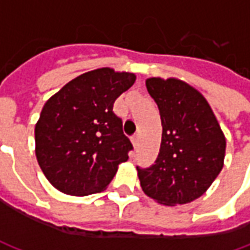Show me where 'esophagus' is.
Segmentation results:
<instances>
[{
    "label": "esophagus",
    "instance_id": "esophagus-1",
    "mask_svg": "<svg viewBox=\"0 0 250 250\" xmlns=\"http://www.w3.org/2000/svg\"><path fill=\"white\" fill-rule=\"evenodd\" d=\"M131 142H132L134 147H138V145H139V135H138V134H135V135L131 138Z\"/></svg>",
    "mask_w": 250,
    "mask_h": 250
}]
</instances>
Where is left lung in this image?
Here are the masks:
<instances>
[{
	"label": "left lung",
	"instance_id": "8db88e82",
	"mask_svg": "<svg viewBox=\"0 0 250 250\" xmlns=\"http://www.w3.org/2000/svg\"><path fill=\"white\" fill-rule=\"evenodd\" d=\"M146 87L162 122L155 163L139 168L146 195L174 206L199 198L224 167L226 139L204 95L175 77H150Z\"/></svg>",
	"mask_w": 250,
	"mask_h": 250
}]
</instances>
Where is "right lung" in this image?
Returning a JSON list of instances; mask_svg holds the SVG:
<instances>
[{
    "label": "right lung",
    "instance_id": "right-lung-1",
    "mask_svg": "<svg viewBox=\"0 0 250 250\" xmlns=\"http://www.w3.org/2000/svg\"><path fill=\"white\" fill-rule=\"evenodd\" d=\"M135 80V73L104 66L75 77L46 100L35 127V151L59 191L100 193L128 159L132 145L112 107Z\"/></svg>",
    "mask_w": 250,
    "mask_h": 250
}]
</instances>
